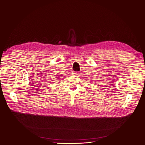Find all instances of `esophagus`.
<instances>
[{
  "label": "esophagus",
  "instance_id": "obj_1",
  "mask_svg": "<svg viewBox=\"0 0 145 145\" xmlns=\"http://www.w3.org/2000/svg\"><path fill=\"white\" fill-rule=\"evenodd\" d=\"M77 72H74V71H73V72H72V74H73V75H76V74H77Z\"/></svg>",
  "mask_w": 145,
  "mask_h": 145
}]
</instances>
